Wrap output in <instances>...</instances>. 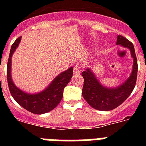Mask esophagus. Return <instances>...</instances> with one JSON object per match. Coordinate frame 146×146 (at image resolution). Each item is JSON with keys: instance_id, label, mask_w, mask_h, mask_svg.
I'll list each match as a JSON object with an SVG mask.
<instances>
[{"instance_id": "34e87169", "label": "esophagus", "mask_w": 146, "mask_h": 146, "mask_svg": "<svg viewBox=\"0 0 146 146\" xmlns=\"http://www.w3.org/2000/svg\"><path fill=\"white\" fill-rule=\"evenodd\" d=\"M80 66H74V68H73V74H75V75H77L79 73H80Z\"/></svg>"}]
</instances>
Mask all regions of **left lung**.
I'll return each mask as SVG.
<instances>
[{
  "label": "left lung",
  "mask_w": 146,
  "mask_h": 146,
  "mask_svg": "<svg viewBox=\"0 0 146 146\" xmlns=\"http://www.w3.org/2000/svg\"><path fill=\"white\" fill-rule=\"evenodd\" d=\"M117 44L129 48L133 57V72L124 83L117 88L108 89L100 84L91 70L86 69L82 73L84 79L82 96L92 108L98 111H111L117 108L130 96L136 86L138 64L133 44L122 35L117 36Z\"/></svg>",
  "instance_id": "obj_1"
}]
</instances>
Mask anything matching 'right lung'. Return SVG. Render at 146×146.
<instances>
[{
  "label": "right lung",
  "instance_id": "1",
  "mask_svg": "<svg viewBox=\"0 0 146 146\" xmlns=\"http://www.w3.org/2000/svg\"><path fill=\"white\" fill-rule=\"evenodd\" d=\"M21 40V36L16 39L11 46L7 66V77L8 87L11 96L18 104L31 113L35 114L49 112L58 105L64 92V87L68 84L73 76V67L57 76L49 86L40 93L31 95L21 91L17 88L11 79V57Z\"/></svg>",
  "mask_w": 146,
  "mask_h": 146
}]
</instances>
